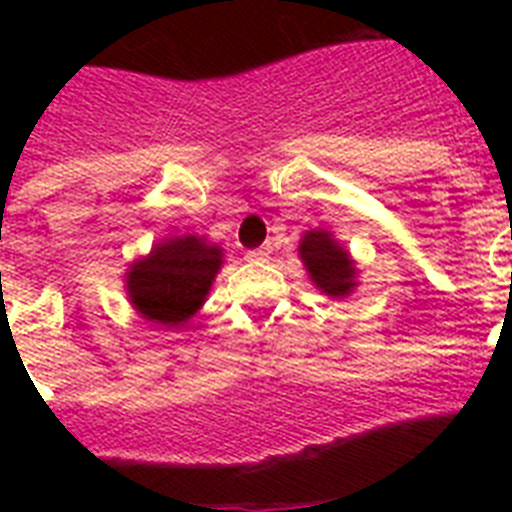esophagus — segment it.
I'll use <instances>...</instances> for the list:
<instances>
[{
  "label": "esophagus",
  "instance_id": "esophagus-1",
  "mask_svg": "<svg viewBox=\"0 0 512 512\" xmlns=\"http://www.w3.org/2000/svg\"><path fill=\"white\" fill-rule=\"evenodd\" d=\"M244 257H247L249 263H263V260H268V252L265 249H249Z\"/></svg>",
  "mask_w": 512,
  "mask_h": 512
}]
</instances>
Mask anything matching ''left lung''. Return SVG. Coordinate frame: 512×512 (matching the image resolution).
<instances>
[{
  "instance_id": "left-lung-1",
  "label": "left lung",
  "mask_w": 512,
  "mask_h": 512,
  "mask_svg": "<svg viewBox=\"0 0 512 512\" xmlns=\"http://www.w3.org/2000/svg\"><path fill=\"white\" fill-rule=\"evenodd\" d=\"M300 257H303L308 276L316 287L329 297H345L356 289V263L335 241V236L324 228L305 231L300 239Z\"/></svg>"
}]
</instances>
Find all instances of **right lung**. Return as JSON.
<instances>
[{"mask_svg":"<svg viewBox=\"0 0 512 512\" xmlns=\"http://www.w3.org/2000/svg\"><path fill=\"white\" fill-rule=\"evenodd\" d=\"M223 249L193 233L170 236L127 271V295L135 311L164 327H180L209 295Z\"/></svg>","mask_w":512,"mask_h":512,"instance_id":"obj_1","label":"right lung"}]
</instances>
